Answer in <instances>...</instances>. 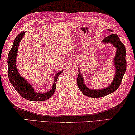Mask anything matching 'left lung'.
Instances as JSON below:
<instances>
[{"mask_svg":"<svg viewBox=\"0 0 135 135\" xmlns=\"http://www.w3.org/2000/svg\"><path fill=\"white\" fill-rule=\"evenodd\" d=\"M107 31H112L109 29H108ZM102 43L104 44L112 45L117 49L116 53L112 62L115 70V74L112 82L108 86L102 89H93L87 86L84 83L83 76L80 73V69H79V74L78 80H77L79 89L83 92L84 95L89 97H102L115 92L120 86L127 69V62L125 59V46L119 39L118 35L117 34L110 35L102 40Z\"/></svg>","mask_w":135,"mask_h":135,"instance_id":"8db88e82","label":"left lung"}]
</instances>
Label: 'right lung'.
I'll return each mask as SVG.
<instances>
[{
	"mask_svg": "<svg viewBox=\"0 0 135 135\" xmlns=\"http://www.w3.org/2000/svg\"><path fill=\"white\" fill-rule=\"evenodd\" d=\"M25 31H23L18 35L14 40L11 50L8 52L7 58L8 79L14 89L24 99L31 101L39 102L46 100L51 98L55 93L57 79L61 73L63 71V69L52 75L54 82L50 90L46 92L36 91L34 87L27 81V80L21 76L17 68V57L18 47L21 40L25 35Z\"/></svg>",
	"mask_w": 135,
	"mask_h": 135,
	"instance_id": "obj_1",
	"label": "right lung"
}]
</instances>
